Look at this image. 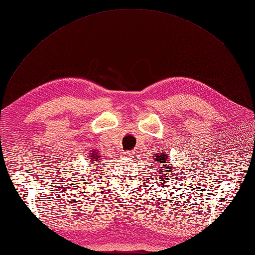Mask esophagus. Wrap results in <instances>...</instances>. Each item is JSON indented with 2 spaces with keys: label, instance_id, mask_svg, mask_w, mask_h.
<instances>
[{
  "label": "esophagus",
  "instance_id": "obj_1",
  "mask_svg": "<svg viewBox=\"0 0 255 255\" xmlns=\"http://www.w3.org/2000/svg\"><path fill=\"white\" fill-rule=\"evenodd\" d=\"M124 157H133V151H124L122 152Z\"/></svg>",
  "mask_w": 255,
  "mask_h": 255
}]
</instances>
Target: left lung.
<instances>
[{
    "instance_id": "obj_1",
    "label": "left lung",
    "mask_w": 255,
    "mask_h": 255,
    "mask_svg": "<svg viewBox=\"0 0 255 255\" xmlns=\"http://www.w3.org/2000/svg\"><path fill=\"white\" fill-rule=\"evenodd\" d=\"M162 154H163V152H162ZM159 156V158H157L156 157H155L156 158V160L157 161H160V163H165V160L167 159V157H166V155L164 154V155H163V156ZM163 167H164V168H162V169H167L166 171H163V175H161V171L160 172H158V177H161L160 179V181H162L161 182V184L162 185H164V183H165V179H168V177L170 176V171H169V169L168 168H165L166 166L165 165H163ZM168 167V166H167Z\"/></svg>"
}]
</instances>
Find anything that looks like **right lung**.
Masks as SVG:
<instances>
[{
  "instance_id": "obj_1",
  "label": "right lung",
  "mask_w": 255,
  "mask_h": 255,
  "mask_svg": "<svg viewBox=\"0 0 255 255\" xmlns=\"http://www.w3.org/2000/svg\"><path fill=\"white\" fill-rule=\"evenodd\" d=\"M93 156H91V157H92V163H94V161L96 162V161H98V156H96V152H94V154H92ZM95 158V160H93V159ZM99 162V161H98Z\"/></svg>"
}]
</instances>
